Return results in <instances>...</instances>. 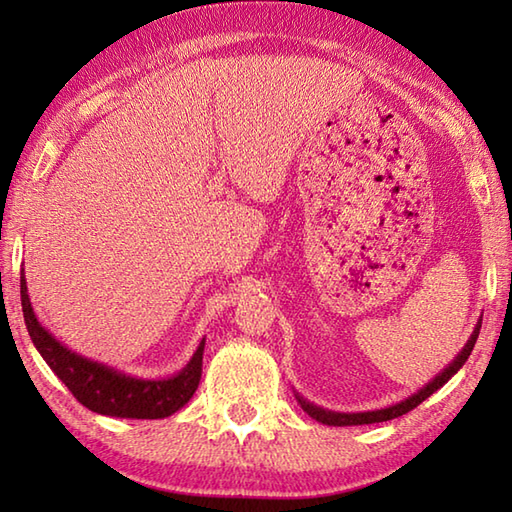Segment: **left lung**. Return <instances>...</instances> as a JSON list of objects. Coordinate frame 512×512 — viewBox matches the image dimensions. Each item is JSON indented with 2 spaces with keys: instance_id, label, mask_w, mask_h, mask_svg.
<instances>
[{
  "instance_id": "8db88e82",
  "label": "left lung",
  "mask_w": 512,
  "mask_h": 512,
  "mask_svg": "<svg viewBox=\"0 0 512 512\" xmlns=\"http://www.w3.org/2000/svg\"><path fill=\"white\" fill-rule=\"evenodd\" d=\"M480 328H482V317L477 319L475 328H473V334L469 336V341L464 343L462 350L458 352V356L453 358V361L442 369L440 374L433 376L427 385L420 387L416 394H411L409 398L396 402V405H389V407H383V409H374V411H332V409H323L319 405H314V402H310L308 398H303L299 391H295V398L301 405V409L308 413L310 418H314L321 424H328V427H356V424H374V422H387V420H394L398 416H402V413L411 411L413 407H418L420 402L427 400L431 394H436V391L447 385L449 380L460 372L462 365L466 363V358L471 356L473 347H475V341H477V334H480Z\"/></svg>"
}]
</instances>
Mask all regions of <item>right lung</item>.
I'll return each mask as SVG.
<instances>
[{"label": "right lung", "mask_w": 512, "mask_h": 512, "mask_svg": "<svg viewBox=\"0 0 512 512\" xmlns=\"http://www.w3.org/2000/svg\"><path fill=\"white\" fill-rule=\"evenodd\" d=\"M21 308H24L30 339L43 361L72 391V396L94 413L132 420L169 418L171 413L187 405L200 385L206 339L200 341L198 350L178 374L167 378H140L70 350L46 325H41L28 297L24 268H21Z\"/></svg>", "instance_id": "add662e5"}]
</instances>
